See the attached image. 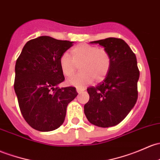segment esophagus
Here are the masks:
<instances>
[{
	"label": "esophagus",
	"instance_id": "1",
	"mask_svg": "<svg viewBox=\"0 0 160 160\" xmlns=\"http://www.w3.org/2000/svg\"><path fill=\"white\" fill-rule=\"evenodd\" d=\"M83 90H83V89H82V88H78V87H77V92L78 93H82V92H83Z\"/></svg>",
	"mask_w": 160,
	"mask_h": 160
}]
</instances>
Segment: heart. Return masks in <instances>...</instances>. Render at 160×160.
Returning <instances> with one entry per match:
<instances>
[{
	"instance_id": "heart-1",
	"label": "heart",
	"mask_w": 160,
	"mask_h": 160,
	"mask_svg": "<svg viewBox=\"0 0 160 160\" xmlns=\"http://www.w3.org/2000/svg\"><path fill=\"white\" fill-rule=\"evenodd\" d=\"M71 57L63 53L59 60L60 70L65 77L74 73L77 64L79 63L80 72L70 78L67 83L77 87H83L95 81L103 80L110 68V58L106 50L97 47L81 43L71 50Z\"/></svg>"
}]
</instances>
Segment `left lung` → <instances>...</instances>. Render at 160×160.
<instances>
[{"label": "left lung", "mask_w": 160, "mask_h": 160, "mask_svg": "<svg viewBox=\"0 0 160 160\" xmlns=\"http://www.w3.org/2000/svg\"><path fill=\"white\" fill-rule=\"evenodd\" d=\"M110 58V68L102 83L87 88L90 100L84 113L90 123L100 127L117 125L133 108L138 98L139 71L136 55L120 38L96 40Z\"/></svg>", "instance_id": "obj_1"}]
</instances>
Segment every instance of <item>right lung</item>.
Segmentation results:
<instances>
[{
  "mask_svg": "<svg viewBox=\"0 0 160 160\" xmlns=\"http://www.w3.org/2000/svg\"><path fill=\"white\" fill-rule=\"evenodd\" d=\"M73 42L41 36L27 42L15 64L14 90L23 117L34 129L49 132L64 122L67 107L77 96L64 80L60 56Z\"/></svg>",
  "mask_w": 160,
  "mask_h": 160,
  "instance_id": "1",
  "label": "right lung"
}]
</instances>
